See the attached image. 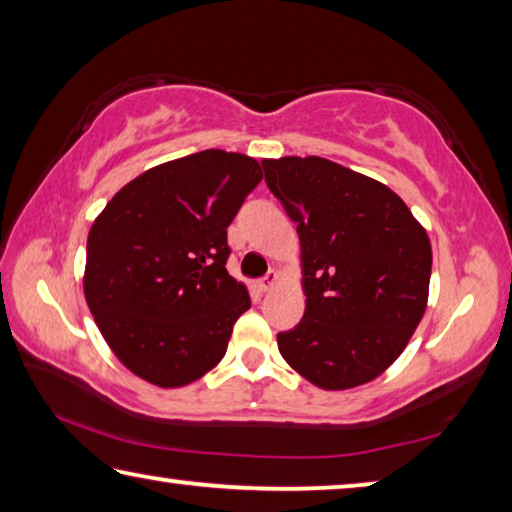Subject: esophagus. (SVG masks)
I'll list each match as a JSON object with an SVG mask.
<instances>
[{"instance_id": "esophagus-1", "label": "esophagus", "mask_w": 512, "mask_h": 512, "mask_svg": "<svg viewBox=\"0 0 512 512\" xmlns=\"http://www.w3.org/2000/svg\"><path fill=\"white\" fill-rule=\"evenodd\" d=\"M277 284H280V275L277 273H268L266 277H262V280H259L255 287H257V291L259 293H268V291H273Z\"/></svg>"}]
</instances>
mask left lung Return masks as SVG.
Wrapping results in <instances>:
<instances>
[{
    "instance_id": "8db88e82",
    "label": "left lung",
    "mask_w": 512,
    "mask_h": 512,
    "mask_svg": "<svg viewBox=\"0 0 512 512\" xmlns=\"http://www.w3.org/2000/svg\"><path fill=\"white\" fill-rule=\"evenodd\" d=\"M296 223L305 316L277 334L284 361L323 391L393 366L427 311L431 241L393 189L318 155L262 160Z\"/></svg>"
}]
</instances>
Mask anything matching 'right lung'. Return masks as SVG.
Masks as SVG:
<instances>
[{
    "instance_id": "obj_1",
    "label": "right lung",
    "mask_w": 512,
    "mask_h": 512,
    "mask_svg": "<svg viewBox=\"0 0 512 512\" xmlns=\"http://www.w3.org/2000/svg\"><path fill=\"white\" fill-rule=\"evenodd\" d=\"M259 180L250 155L207 149L146 169L94 219L85 302L133 375L180 388L223 359L250 309L246 284L225 271L228 225Z\"/></svg>"
}]
</instances>
